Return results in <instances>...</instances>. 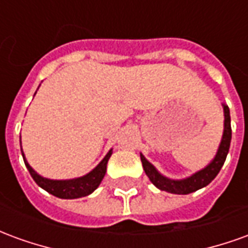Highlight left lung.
Here are the masks:
<instances>
[{
    "instance_id": "1",
    "label": "left lung",
    "mask_w": 248,
    "mask_h": 248,
    "mask_svg": "<svg viewBox=\"0 0 248 248\" xmlns=\"http://www.w3.org/2000/svg\"><path fill=\"white\" fill-rule=\"evenodd\" d=\"M223 106L224 113V127H223V135H222V140L219 143L218 151L214 156V159L207 166L199 170V171L194 172L191 177H187L185 179H171L165 175H162L161 172L158 171L154 165H151L150 162L147 161L143 154H140V161H142V166L145 170L146 175L149 177L151 183L155 187H158L162 191L171 192V194H190L206 187L208 183L213 181L214 178L218 175L220 169L223 166L226 156L229 154L230 143H231V118H230V108L227 105H222Z\"/></svg>"
}]
</instances>
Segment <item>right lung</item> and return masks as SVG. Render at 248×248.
I'll return each mask as SVG.
<instances>
[{
  "mask_svg": "<svg viewBox=\"0 0 248 248\" xmlns=\"http://www.w3.org/2000/svg\"><path fill=\"white\" fill-rule=\"evenodd\" d=\"M21 153H22L25 165L28 167L30 175H31V178L34 179L38 186L42 187L44 190H46L49 194L57 198H61V199H77V198L90 195L101 185L103 177L106 174L108 162L111 154H113V150L108 151L102 161L99 162L92 171L87 172L86 175L73 178V179H60V181L58 179H49V178L41 177L40 174L34 171L33 167L28 163L22 149H21Z\"/></svg>",
  "mask_w": 248,
  "mask_h": 248,
  "instance_id": "add662e5",
  "label": "right lung"
}]
</instances>
